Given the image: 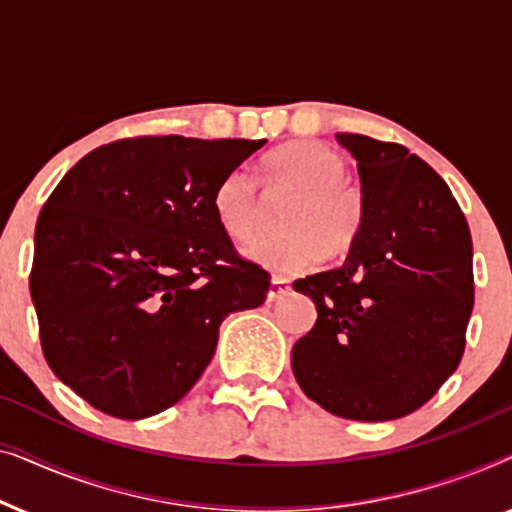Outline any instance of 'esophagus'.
<instances>
[{
	"label": "esophagus",
	"mask_w": 512,
	"mask_h": 512,
	"mask_svg": "<svg viewBox=\"0 0 512 512\" xmlns=\"http://www.w3.org/2000/svg\"><path fill=\"white\" fill-rule=\"evenodd\" d=\"M291 291V282L289 279H284V277H275L270 282V289H268V300H277V298H282V296H286V293Z\"/></svg>",
	"instance_id": "esophagus-1"
}]
</instances>
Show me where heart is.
I'll return each instance as SVG.
<instances>
[{
    "label": "heart",
    "mask_w": 512,
    "mask_h": 512,
    "mask_svg": "<svg viewBox=\"0 0 512 512\" xmlns=\"http://www.w3.org/2000/svg\"><path fill=\"white\" fill-rule=\"evenodd\" d=\"M347 163L331 146L293 139L261 160V181L272 198L293 195L284 214L289 233L261 237L244 254L279 272H298L326 254L340 256L354 247L366 223L361 186L345 174ZM214 214L235 240L247 242L268 223V200L247 172H226L214 188Z\"/></svg>",
    "instance_id": "b5f03b06"
}]
</instances>
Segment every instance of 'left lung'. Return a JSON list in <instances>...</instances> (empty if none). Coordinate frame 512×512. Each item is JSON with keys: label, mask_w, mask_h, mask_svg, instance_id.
I'll return each mask as SVG.
<instances>
[{"label": "left lung", "mask_w": 512, "mask_h": 512, "mask_svg": "<svg viewBox=\"0 0 512 512\" xmlns=\"http://www.w3.org/2000/svg\"><path fill=\"white\" fill-rule=\"evenodd\" d=\"M335 139L359 163L366 223L345 263L293 282L319 317L291 366L324 410L387 422L422 408L464 356L471 230L443 177L405 146Z\"/></svg>", "instance_id": "1"}]
</instances>
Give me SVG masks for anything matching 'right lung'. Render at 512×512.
I'll return each mask as SVG.
<instances>
[{
    "label": "right lung",
    "instance_id": "1",
    "mask_svg": "<svg viewBox=\"0 0 512 512\" xmlns=\"http://www.w3.org/2000/svg\"><path fill=\"white\" fill-rule=\"evenodd\" d=\"M265 139L125 137L97 146L41 207L30 293L46 363L93 408L158 415L212 361L230 312L270 272L237 254L214 188Z\"/></svg>",
    "mask_w": 512,
    "mask_h": 512
}]
</instances>
